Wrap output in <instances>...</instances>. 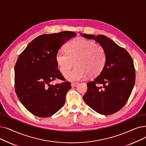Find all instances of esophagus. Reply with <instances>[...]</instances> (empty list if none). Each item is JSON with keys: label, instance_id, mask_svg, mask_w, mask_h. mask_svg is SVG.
<instances>
[{"label": "esophagus", "instance_id": "esophagus-1", "mask_svg": "<svg viewBox=\"0 0 146 146\" xmlns=\"http://www.w3.org/2000/svg\"><path fill=\"white\" fill-rule=\"evenodd\" d=\"M78 85V83H72L71 84V86L72 88H74V87H76Z\"/></svg>", "mask_w": 146, "mask_h": 146}]
</instances>
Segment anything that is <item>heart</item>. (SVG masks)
<instances>
[{"label":"heart","mask_w":146,"mask_h":146,"mask_svg":"<svg viewBox=\"0 0 146 146\" xmlns=\"http://www.w3.org/2000/svg\"><path fill=\"white\" fill-rule=\"evenodd\" d=\"M66 51L57 53L56 60L60 72L66 74L65 78L70 82L79 81L86 78H95L101 73L106 61L105 50L92 41L78 38L66 45Z\"/></svg>","instance_id":"b5f03b06"}]
</instances>
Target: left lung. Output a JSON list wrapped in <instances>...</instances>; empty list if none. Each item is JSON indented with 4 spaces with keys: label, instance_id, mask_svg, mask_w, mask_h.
I'll return each mask as SVG.
<instances>
[{
    "label": "left lung",
    "instance_id": "1",
    "mask_svg": "<svg viewBox=\"0 0 146 146\" xmlns=\"http://www.w3.org/2000/svg\"><path fill=\"white\" fill-rule=\"evenodd\" d=\"M80 35L98 42L106 54L104 68L94 81L87 83L88 90L83 100L100 114L115 113L125 105L134 86L135 74L133 59L127 50L105 35ZM98 84L103 86L98 87L96 85Z\"/></svg>",
    "mask_w": 146,
    "mask_h": 146
}]
</instances>
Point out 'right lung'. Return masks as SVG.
<instances>
[{
	"label": "right lung",
	"mask_w": 146,
	"mask_h": 146,
	"mask_svg": "<svg viewBox=\"0 0 146 146\" xmlns=\"http://www.w3.org/2000/svg\"><path fill=\"white\" fill-rule=\"evenodd\" d=\"M76 34L63 31L43 34L31 42L21 54L15 66V87L22 104L34 115L48 117L64 104L70 83L55 85L56 79L64 80L57 68L56 57L59 49Z\"/></svg>",
	"instance_id": "1"
}]
</instances>
